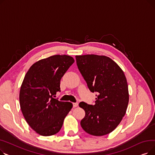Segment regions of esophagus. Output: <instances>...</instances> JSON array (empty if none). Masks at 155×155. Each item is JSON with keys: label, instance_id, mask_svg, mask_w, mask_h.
I'll use <instances>...</instances> for the list:
<instances>
[{"label": "esophagus", "instance_id": "esophagus-1", "mask_svg": "<svg viewBox=\"0 0 155 155\" xmlns=\"http://www.w3.org/2000/svg\"><path fill=\"white\" fill-rule=\"evenodd\" d=\"M73 107H77L78 105V102H75V103H73Z\"/></svg>", "mask_w": 155, "mask_h": 155}]
</instances>
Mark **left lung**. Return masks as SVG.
I'll return each mask as SVG.
<instances>
[{"instance_id": "1", "label": "left lung", "mask_w": 155, "mask_h": 155, "mask_svg": "<svg viewBox=\"0 0 155 155\" xmlns=\"http://www.w3.org/2000/svg\"><path fill=\"white\" fill-rule=\"evenodd\" d=\"M80 72L92 92H97L94 105L81 102L85 116L80 124L93 136L109 134L124 116L129 102L127 80L123 71L105 56H75Z\"/></svg>"}]
</instances>
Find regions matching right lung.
Instances as JSON below:
<instances>
[{
	"mask_svg": "<svg viewBox=\"0 0 155 155\" xmlns=\"http://www.w3.org/2000/svg\"><path fill=\"white\" fill-rule=\"evenodd\" d=\"M75 60L68 55H54L30 67L22 83L19 102L22 114L38 134L49 136L60 131L73 107L53 98L60 92V80Z\"/></svg>",
	"mask_w": 155,
	"mask_h": 155,
	"instance_id": "add662e5",
	"label": "right lung"
}]
</instances>
